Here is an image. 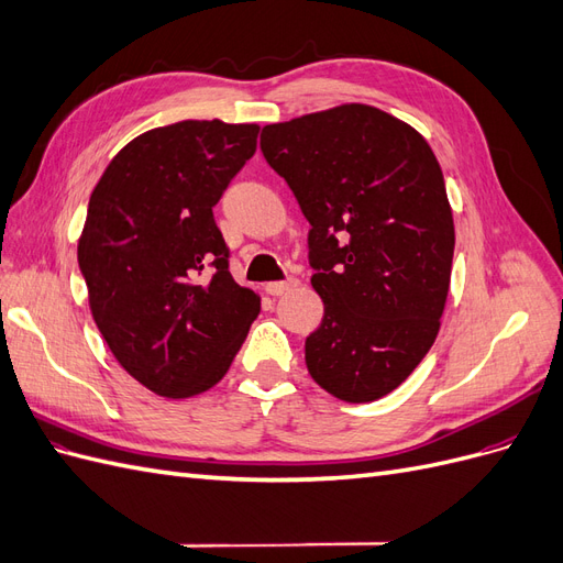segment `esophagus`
<instances>
[{"label": "esophagus", "mask_w": 563, "mask_h": 563, "mask_svg": "<svg viewBox=\"0 0 563 563\" xmlns=\"http://www.w3.org/2000/svg\"><path fill=\"white\" fill-rule=\"evenodd\" d=\"M298 282L291 277V279H284V282H269L267 286H265V291L269 294V296H282V294H286V291H291V288L296 286Z\"/></svg>", "instance_id": "esophagus-1"}]
</instances>
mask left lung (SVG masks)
Returning <instances> with one entry per match:
<instances>
[{
	"mask_svg": "<svg viewBox=\"0 0 563 563\" xmlns=\"http://www.w3.org/2000/svg\"><path fill=\"white\" fill-rule=\"evenodd\" d=\"M261 150L310 223L323 300L305 340L310 376L350 404L389 395L430 352L451 284L455 230L432 147L397 117L350 103L267 124Z\"/></svg>",
	"mask_w": 563,
	"mask_h": 563,
	"instance_id": "left-lung-1",
	"label": "left lung"
}]
</instances>
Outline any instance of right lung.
<instances>
[{
	"label": "right lung",
	"mask_w": 563,
	"mask_h": 563,
	"mask_svg": "<svg viewBox=\"0 0 563 563\" xmlns=\"http://www.w3.org/2000/svg\"><path fill=\"white\" fill-rule=\"evenodd\" d=\"M258 124L187 119L133 139L89 199L77 249L98 331L159 397L213 387L261 298L230 275L213 207L253 157Z\"/></svg>",
	"instance_id": "right-lung-1"
}]
</instances>
